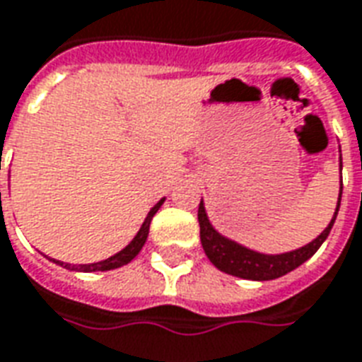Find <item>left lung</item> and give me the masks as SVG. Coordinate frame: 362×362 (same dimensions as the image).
Listing matches in <instances>:
<instances>
[{"label": "left lung", "instance_id": "8db88e82", "mask_svg": "<svg viewBox=\"0 0 362 362\" xmlns=\"http://www.w3.org/2000/svg\"><path fill=\"white\" fill-rule=\"evenodd\" d=\"M339 168H341V159H339ZM341 189L344 186H339V197L338 205H336V213L332 216L330 224L317 235L313 242L307 245L288 253H280V255H267V253H259L253 249L243 247L234 240H230L226 235L218 234L213 224L209 221L207 213H205V205L203 202L199 203V211H197V221H199V235H202V245L205 249V255L209 257V261L215 264L216 269L232 274V276L245 278V280H257V282H264V280H274L284 274H288L297 267L310 259L318 251V247L322 245L324 240L330 234L332 226L336 222L338 216L339 203H341Z\"/></svg>", "mask_w": 362, "mask_h": 362}]
</instances>
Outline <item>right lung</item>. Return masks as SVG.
<instances>
[{
	"mask_svg": "<svg viewBox=\"0 0 362 362\" xmlns=\"http://www.w3.org/2000/svg\"><path fill=\"white\" fill-rule=\"evenodd\" d=\"M163 202H165V197L151 207V211L147 213L146 221H144V224H141V228L138 230V234L134 235L132 242L128 243L127 247L122 249V251L115 253L113 257H109V259H105V261H99V263H90V264H71V263H63V261H57V259H49V261L57 263L59 267H63V269L78 270V272H99V270L103 272V270H113V269H119V267H124V264L130 263L134 257L140 253L141 247H144V243H146L147 240V234H149V224H151V218H153L155 213L159 211Z\"/></svg>",
	"mask_w": 362,
	"mask_h": 362,
	"instance_id": "1",
	"label": "right lung"
}]
</instances>
